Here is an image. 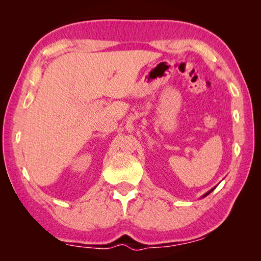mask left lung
<instances>
[{"label":"left lung","mask_w":261,"mask_h":261,"mask_svg":"<svg viewBox=\"0 0 261 261\" xmlns=\"http://www.w3.org/2000/svg\"><path fill=\"white\" fill-rule=\"evenodd\" d=\"M211 191H212V190H211ZM211 191H210V192H207V193L205 194V196H204V197H206V196H207V194H210V193H211Z\"/></svg>","instance_id":"obj_1"}]
</instances>
